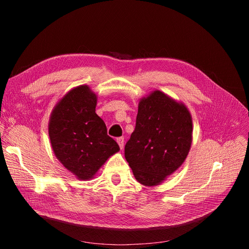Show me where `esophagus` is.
Instances as JSON below:
<instances>
[{
	"label": "esophagus",
	"instance_id": "obj_1",
	"mask_svg": "<svg viewBox=\"0 0 249 249\" xmlns=\"http://www.w3.org/2000/svg\"><path fill=\"white\" fill-rule=\"evenodd\" d=\"M117 143H118V145H119V147H120V149H124V137H119V138H117Z\"/></svg>",
	"mask_w": 249,
	"mask_h": 249
}]
</instances>
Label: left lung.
<instances>
[{
  "mask_svg": "<svg viewBox=\"0 0 249 249\" xmlns=\"http://www.w3.org/2000/svg\"><path fill=\"white\" fill-rule=\"evenodd\" d=\"M192 116L183 102L154 90L138 104L136 126L124 146V157L140 184L160 185L178 170L189 154Z\"/></svg>",
  "mask_w": 249,
  "mask_h": 249,
  "instance_id": "obj_1",
  "label": "left lung"
}]
</instances>
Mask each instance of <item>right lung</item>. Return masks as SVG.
Segmentation results:
<instances>
[{"label": "right lung", "mask_w": 249, "mask_h": 249, "mask_svg": "<svg viewBox=\"0 0 249 249\" xmlns=\"http://www.w3.org/2000/svg\"><path fill=\"white\" fill-rule=\"evenodd\" d=\"M97 95L88 85L73 87L52 110L49 136L52 149L63 166L81 180L94 178L111 156L119 152L95 113Z\"/></svg>", "instance_id": "1"}]
</instances>
